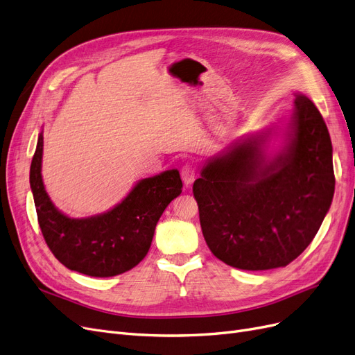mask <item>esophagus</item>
<instances>
[{"mask_svg":"<svg viewBox=\"0 0 355 355\" xmlns=\"http://www.w3.org/2000/svg\"><path fill=\"white\" fill-rule=\"evenodd\" d=\"M181 178L184 181V184L189 187L193 184V181L196 178V169L191 164H186L181 168Z\"/></svg>","mask_w":355,"mask_h":355,"instance_id":"obj_1","label":"esophagus"}]
</instances>
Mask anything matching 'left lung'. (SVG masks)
Instances as JSON below:
<instances>
[{
	"label": "left lung",
	"instance_id": "1",
	"mask_svg": "<svg viewBox=\"0 0 355 355\" xmlns=\"http://www.w3.org/2000/svg\"><path fill=\"white\" fill-rule=\"evenodd\" d=\"M277 131L235 141L193 184L206 244L232 268L291 263L313 241L334 199L332 141L316 105L295 95L284 148L269 157L268 141Z\"/></svg>",
	"mask_w": 355,
	"mask_h": 355
}]
</instances>
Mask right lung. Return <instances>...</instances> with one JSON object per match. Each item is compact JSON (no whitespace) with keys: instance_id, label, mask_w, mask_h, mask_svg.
Wrapping results in <instances>:
<instances>
[{"instance_id":"obj_1","label":"right lung","mask_w":355,"mask_h":355,"mask_svg":"<svg viewBox=\"0 0 355 355\" xmlns=\"http://www.w3.org/2000/svg\"><path fill=\"white\" fill-rule=\"evenodd\" d=\"M44 136L39 133L31 165V189L44 239L70 270L108 278L133 269L148 254L157 220L181 194L177 169L140 180L108 212L70 218L51 202L42 181Z\"/></svg>"}]
</instances>
